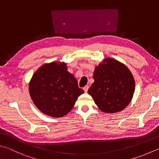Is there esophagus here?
<instances>
[{
	"label": "esophagus",
	"instance_id": "1",
	"mask_svg": "<svg viewBox=\"0 0 159 159\" xmlns=\"http://www.w3.org/2000/svg\"><path fill=\"white\" fill-rule=\"evenodd\" d=\"M83 89H84V92L85 93H86L88 91V89H89V86H84V87L83 88Z\"/></svg>",
	"mask_w": 159,
	"mask_h": 159
}]
</instances>
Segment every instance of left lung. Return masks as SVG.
<instances>
[{
    "label": "left lung",
    "mask_w": 159,
    "mask_h": 159,
    "mask_svg": "<svg viewBox=\"0 0 159 159\" xmlns=\"http://www.w3.org/2000/svg\"><path fill=\"white\" fill-rule=\"evenodd\" d=\"M93 79L88 93L102 111L116 113L129 104L135 81L126 66L113 58L104 59L95 67Z\"/></svg>",
    "instance_id": "obj_1"
}]
</instances>
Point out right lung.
Masks as SVG:
<instances>
[{
	"instance_id": "1",
	"label": "right lung",
	"mask_w": 159,
	"mask_h": 159,
	"mask_svg": "<svg viewBox=\"0 0 159 159\" xmlns=\"http://www.w3.org/2000/svg\"><path fill=\"white\" fill-rule=\"evenodd\" d=\"M29 92L33 102L41 112L59 118L68 114L84 91L67 70L66 64L51 62L43 64L32 75Z\"/></svg>"
}]
</instances>
